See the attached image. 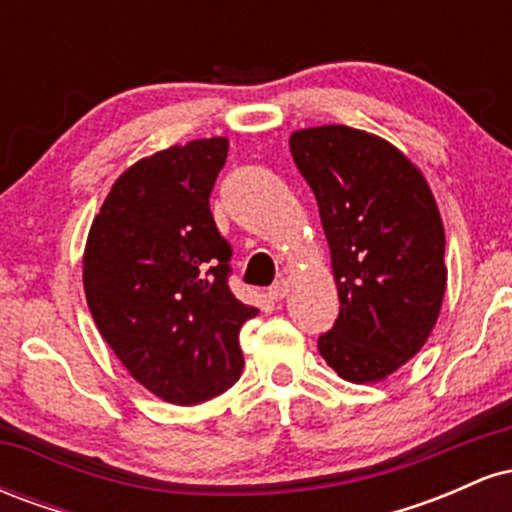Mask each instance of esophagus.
Wrapping results in <instances>:
<instances>
[{
	"label": "esophagus",
	"instance_id": "34e87169",
	"mask_svg": "<svg viewBox=\"0 0 512 512\" xmlns=\"http://www.w3.org/2000/svg\"><path fill=\"white\" fill-rule=\"evenodd\" d=\"M289 291H291L289 279H279L274 281V286H269V298H272V301H281V298L289 296Z\"/></svg>",
	"mask_w": 512,
	"mask_h": 512
}]
</instances>
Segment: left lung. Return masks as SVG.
<instances>
[{
    "label": "left lung",
    "instance_id": "obj_1",
    "mask_svg": "<svg viewBox=\"0 0 512 512\" xmlns=\"http://www.w3.org/2000/svg\"><path fill=\"white\" fill-rule=\"evenodd\" d=\"M291 156L315 192L339 317L317 349L349 383H378L426 344L448 286L443 219L397 146L346 125L298 129Z\"/></svg>",
    "mask_w": 512,
    "mask_h": 512
}]
</instances>
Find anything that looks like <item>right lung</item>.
Returning a JSON list of instances; mask_svg holds the SVG:
<instances>
[{
    "label": "right lung",
    "instance_id": "obj_1",
    "mask_svg": "<svg viewBox=\"0 0 512 512\" xmlns=\"http://www.w3.org/2000/svg\"><path fill=\"white\" fill-rule=\"evenodd\" d=\"M228 139L175 144L110 187L84 250L98 332L137 383L163 402L199 404L240 378V330L260 310L228 289L231 245L209 209Z\"/></svg>",
    "mask_w": 512,
    "mask_h": 512
}]
</instances>
